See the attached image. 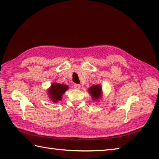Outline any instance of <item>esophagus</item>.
I'll use <instances>...</instances> for the list:
<instances>
[{
    "instance_id": "esophagus-1",
    "label": "esophagus",
    "mask_w": 159,
    "mask_h": 159,
    "mask_svg": "<svg viewBox=\"0 0 159 159\" xmlns=\"http://www.w3.org/2000/svg\"><path fill=\"white\" fill-rule=\"evenodd\" d=\"M74 89H79L80 88V85H79V84H74Z\"/></svg>"
}]
</instances>
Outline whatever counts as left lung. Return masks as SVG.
<instances>
[{
    "label": "left lung",
    "mask_w": 159,
    "mask_h": 159,
    "mask_svg": "<svg viewBox=\"0 0 159 159\" xmlns=\"http://www.w3.org/2000/svg\"><path fill=\"white\" fill-rule=\"evenodd\" d=\"M88 92L93 102L99 100L102 96V88L100 85L92 86L88 89Z\"/></svg>",
    "instance_id": "1"
}]
</instances>
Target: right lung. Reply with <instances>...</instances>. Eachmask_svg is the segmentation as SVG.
<instances>
[{
    "label": "right lung",
    "instance_id": "1",
    "mask_svg": "<svg viewBox=\"0 0 159 159\" xmlns=\"http://www.w3.org/2000/svg\"><path fill=\"white\" fill-rule=\"evenodd\" d=\"M68 89V86L64 84L53 83L47 90L49 99L53 102L57 103L62 99V96Z\"/></svg>",
    "mask_w": 159,
    "mask_h": 159
}]
</instances>
